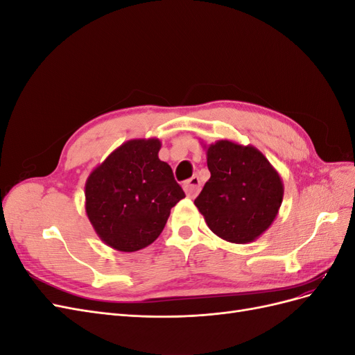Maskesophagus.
Returning <instances> with one entry per match:
<instances>
[{
	"mask_svg": "<svg viewBox=\"0 0 355 355\" xmlns=\"http://www.w3.org/2000/svg\"><path fill=\"white\" fill-rule=\"evenodd\" d=\"M184 189L187 192V196L194 198L198 196V192L201 191V180L198 179V176H192L191 179H188L184 184Z\"/></svg>",
	"mask_w": 355,
	"mask_h": 355,
	"instance_id": "obj_1",
	"label": "esophagus"
}]
</instances>
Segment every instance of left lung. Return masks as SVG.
<instances>
[{
    "mask_svg": "<svg viewBox=\"0 0 355 355\" xmlns=\"http://www.w3.org/2000/svg\"><path fill=\"white\" fill-rule=\"evenodd\" d=\"M210 179L194 204L219 239L247 244L271 227L282 207L284 185L268 158L252 145L220 139L201 144Z\"/></svg>",
    "mask_w": 355,
    "mask_h": 355,
    "instance_id": "obj_1",
    "label": "left lung"
}]
</instances>
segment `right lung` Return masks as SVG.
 Returning <instances> with one entry per match:
<instances>
[{"label":"right lung","instance_id":"obj_1","mask_svg":"<svg viewBox=\"0 0 355 355\" xmlns=\"http://www.w3.org/2000/svg\"><path fill=\"white\" fill-rule=\"evenodd\" d=\"M157 137L130 139L92 170L85 180V213L94 232L118 252L153 244L185 198L171 167L158 158Z\"/></svg>","mask_w":355,"mask_h":355}]
</instances>
